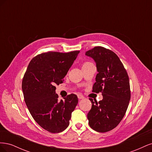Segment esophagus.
<instances>
[{
    "label": "esophagus",
    "instance_id": "1",
    "mask_svg": "<svg viewBox=\"0 0 152 152\" xmlns=\"http://www.w3.org/2000/svg\"><path fill=\"white\" fill-rule=\"evenodd\" d=\"M77 96H78V98H79V99H84V96L82 95V94H78Z\"/></svg>",
    "mask_w": 152,
    "mask_h": 152
}]
</instances>
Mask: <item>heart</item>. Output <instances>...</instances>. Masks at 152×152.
Returning <instances> with one entry per match:
<instances>
[{
    "mask_svg": "<svg viewBox=\"0 0 152 152\" xmlns=\"http://www.w3.org/2000/svg\"><path fill=\"white\" fill-rule=\"evenodd\" d=\"M92 65V63L91 62H88V61H86V62H84L83 64H82V67H84V66H87L89 65Z\"/></svg>",
    "mask_w": 152,
    "mask_h": 152,
    "instance_id": "obj_1",
    "label": "heart"
}]
</instances>
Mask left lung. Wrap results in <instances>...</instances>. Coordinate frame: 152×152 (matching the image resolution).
<instances>
[{
  "label": "left lung",
  "mask_w": 152,
  "mask_h": 152,
  "mask_svg": "<svg viewBox=\"0 0 152 152\" xmlns=\"http://www.w3.org/2000/svg\"><path fill=\"white\" fill-rule=\"evenodd\" d=\"M86 55L94 59L97 67L93 92L103 95L98 103L89 98L92 107L87 113L89 124L96 131L108 132L116 127L125 115L131 99L129 77L112 50L98 46L87 50Z\"/></svg>",
  "instance_id": "8db88e82"
}]
</instances>
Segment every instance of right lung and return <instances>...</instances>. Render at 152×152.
I'll use <instances>...</instances> for the list:
<instances>
[{"label": "right lung", "mask_w": 152, "mask_h": 152, "mask_svg": "<svg viewBox=\"0 0 152 152\" xmlns=\"http://www.w3.org/2000/svg\"><path fill=\"white\" fill-rule=\"evenodd\" d=\"M79 53L38 54L30 61L23 79L22 90L30 114L40 127L51 133L66 129L78 103L74 94L59 101L54 86L62 83Z\"/></svg>", "instance_id": "1"}]
</instances>
